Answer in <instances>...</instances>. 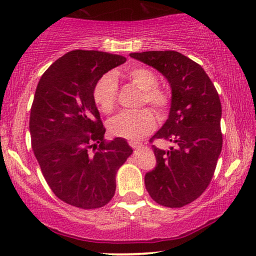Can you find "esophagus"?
<instances>
[{
    "label": "esophagus",
    "instance_id": "1",
    "mask_svg": "<svg viewBox=\"0 0 256 256\" xmlns=\"http://www.w3.org/2000/svg\"><path fill=\"white\" fill-rule=\"evenodd\" d=\"M128 145L131 146L132 148H139V147H142V142H136V140H130Z\"/></svg>",
    "mask_w": 256,
    "mask_h": 256
}]
</instances>
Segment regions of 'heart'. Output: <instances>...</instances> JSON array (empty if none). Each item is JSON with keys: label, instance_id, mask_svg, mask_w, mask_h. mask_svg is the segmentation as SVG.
I'll return each mask as SVG.
<instances>
[{"label": "heart", "instance_id": "1", "mask_svg": "<svg viewBox=\"0 0 256 256\" xmlns=\"http://www.w3.org/2000/svg\"><path fill=\"white\" fill-rule=\"evenodd\" d=\"M125 75L136 88L142 90L140 102L152 106L159 114H162L169 104L167 92L158 88V78L153 70L146 67H136L125 72ZM96 106L104 114L114 110L117 97V78L106 73L98 78L92 90ZM156 126V117L147 108L136 111H122L108 122L110 133L120 138L134 140L150 133Z\"/></svg>", "mask_w": 256, "mask_h": 256}]
</instances>
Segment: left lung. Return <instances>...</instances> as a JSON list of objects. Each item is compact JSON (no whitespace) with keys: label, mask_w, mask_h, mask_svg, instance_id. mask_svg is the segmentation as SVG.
Listing matches in <instances>:
<instances>
[{"label":"left lung","mask_w":256,"mask_h":256,"mask_svg":"<svg viewBox=\"0 0 256 256\" xmlns=\"http://www.w3.org/2000/svg\"><path fill=\"white\" fill-rule=\"evenodd\" d=\"M153 67L172 89L167 120L152 139L172 142L168 150L153 146L156 164L145 175L150 196L164 206L181 208L208 188L222 152V104L203 68L175 51L130 53Z\"/></svg>","instance_id":"left-lung-1"}]
</instances>
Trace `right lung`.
<instances>
[{
	"label": "right lung",
	"mask_w": 256,
	"mask_h": 256,
	"mask_svg": "<svg viewBox=\"0 0 256 256\" xmlns=\"http://www.w3.org/2000/svg\"><path fill=\"white\" fill-rule=\"evenodd\" d=\"M125 61L106 52H68L48 67L36 89L28 124L32 150L54 195L73 206L109 203L117 170L132 154L125 139L104 140L92 97L98 78Z\"/></svg>",
	"instance_id": "add662e5"
}]
</instances>
